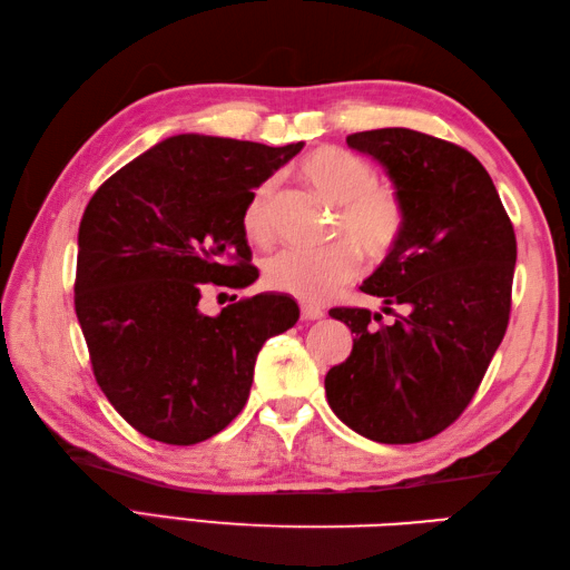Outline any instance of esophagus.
I'll return each mask as SVG.
<instances>
[{
	"label": "esophagus",
	"mask_w": 570,
	"mask_h": 570,
	"mask_svg": "<svg viewBox=\"0 0 570 570\" xmlns=\"http://www.w3.org/2000/svg\"><path fill=\"white\" fill-rule=\"evenodd\" d=\"M325 316V311L313 306V304H301V318L304 321H321Z\"/></svg>",
	"instance_id": "esophagus-1"
}]
</instances>
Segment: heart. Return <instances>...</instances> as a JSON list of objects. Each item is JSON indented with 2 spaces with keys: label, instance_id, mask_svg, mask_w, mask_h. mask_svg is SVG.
Wrapping results in <instances>:
<instances>
[{
  "label": "heart",
  "instance_id": "b5f03b06",
  "mask_svg": "<svg viewBox=\"0 0 570 570\" xmlns=\"http://www.w3.org/2000/svg\"><path fill=\"white\" fill-rule=\"evenodd\" d=\"M301 178L331 205H337L333 237H343L370 264L390 257L404 235L406 213L399 193L380 184L374 166L362 156L325 147L301 161ZM278 180L272 176L252 190L242 213L249 239L269 242L274 227V196ZM350 244V245H351ZM348 245V246H350ZM346 242L323 249H282L264 262L266 284L276 292L318 301L355 276L357 259Z\"/></svg>",
  "mask_w": 570,
  "mask_h": 570
}]
</instances>
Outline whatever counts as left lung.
<instances>
[{
	"label": "left lung",
	"instance_id": "1",
	"mask_svg": "<svg viewBox=\"0 0 570 570\" xmlns=\"http://www.w3.org/2000/svg\"><path fill=\"white\" fill-rule=\"evenodd\" d=\"M347 147L372 156L404 203L402 239L360 286L403 316L386 326L367 308L331 311L355 337L325 374V396L365 439L419 443L463 414L502 343L514 227L485 166L451 141L386 127L350 135Z\"/></svg>",
	"mask_w": 570,
	"mask_h": 570
}]
</instances>
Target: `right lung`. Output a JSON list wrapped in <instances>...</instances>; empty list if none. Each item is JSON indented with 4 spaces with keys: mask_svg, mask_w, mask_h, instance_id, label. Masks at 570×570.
<instances>
[{
    "mask_svg": "<svg viewBox=\"0 0 570 570\" xmlns=\"http://www.w3.org/2000/svg\"><path fill=\"white\" fill-rule=\"evenodd\" d=\"M301 149L176 135L119 168L85 208L78 323L100 390L147 439L193 445L220 433L247 404L262 345L298 321L296 301L276 292L217 316L200 311V294L257 282L242 213Z\"/></svg>",
    "mask_w": 570,
    "mask_h": 570,
    "instance_id": "obj_1",
    "label": "right lung"
}]
</instances>
